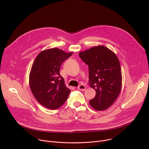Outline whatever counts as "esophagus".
Segmentation results:
<instances>
[{
  "instance_id": "esophagus-1",
  "label": "esophagus",
  "mask_w": 149,
  "mask_h": 149,
  "mask_svg": "<svg viewBox=\"0 0 149 149\" xmlns=\"http://www.w3.org/2000/svg\"><path fill=\"white\" fill-rule=\"evenodd\" d=\"M86 86H85L84 85H83V84H81V85H79V86L78 87V89L79 90L84 91V90H86Z\"/></svg>"
}]
</instances>
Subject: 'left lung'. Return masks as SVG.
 <instances>
[{
    "label": "left lung",
    "mask_w": 149,
    "mask_h": 149,
    "mask_svg": "<svg viewBox=\"0 0 149 149\" xmlns=\"http://www.w3.org/2000/svg\"><path fill=\"white\" fill-rule=\"evenodd\" d=\"M79 56L88 65L89 83L96 96L90 101L95 110L109 107L116 100L122 87V72L116 54L104 46L80 52Z\"/></svg>",
    "instance_id": "obj_1"
}]
</instances>
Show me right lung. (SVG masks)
Here are the masks:
<instances>
[{
  "label": "right lung",
  "instance_id": "obj_1",
  "mask_svg": "<svg viewBox=\"0 0 149 149\" xmlns=\"http://www.w3.org/2000/svg\"><path fill=\"white\" fill-rule=\"evenodd\" d=\"M73 53L58 48L40 52L29 75L30 89L36 99L49 109H56L66 102L71 92L60 75L62 63Z\"/></svg>",
  "mask_w": 149,
  "mask_h": 149
}]
</instances>
